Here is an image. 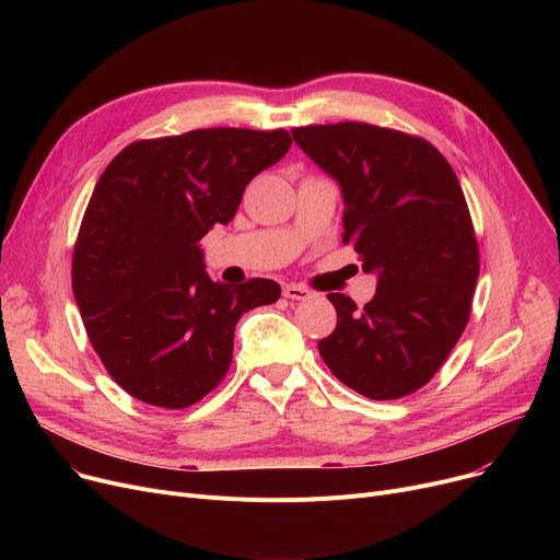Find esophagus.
<instances>
[{
    "instance_id": "esophagus-1",
    "label": "esophagus",
    "mask_w": 560,
    "mask_h": 560,
    "mask_svg": "<svg viewBox=\"0 0 560 560\" xmlns=\"http://www.w3.org/2000/svg\"><path fill=\"white\" fill-rule=\"evenodd\" d=\"M283 298L290 302H302V300L311 298V290L304 285H298V283H288V285H283Z\"/></svg>"
}]
</instances>
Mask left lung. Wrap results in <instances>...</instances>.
<instances>
[{"instance_id": "1", "label": "left lung", "mask_w": 560, "mask_h": 560, "mask_svg": "<svg viewBox=\"0 0 560 560\" xmlns=\"http://www.w3.org/2000/svg\"><path fill=\"white\" fill-rule=\"evenodd\" d=\"M342 188V243L376 295L363 308L331 292L338 325L317 342L327 368L368 399H399L443 368L463 336L479 279V243L458 176L435 147L365 122L290 131Z\"/></svg>"}]
</instances>
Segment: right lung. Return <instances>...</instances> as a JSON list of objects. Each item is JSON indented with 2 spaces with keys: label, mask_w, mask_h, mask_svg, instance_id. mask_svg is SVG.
I'll return each instance as SVG.
<instances>
[{
  "label": "right lung",
  "mask_w": 560,
  "mask_h": 560,
  "mask_svg": "<svg viewBox=\"0 0 560 560\" xmlns=\"http://www.w3.org/2000/svg\"><path fill=\"white\" fill-rule=\"evenodd\" d=\"M285 129H195L136 140L100 176L72 252L83 327L117 386L188 408L224 378L243 313L281 285L218 283L199 241L238 211L247 184L290 150Z\"/></svg>",
  "instance_id": "right-lung-1"
}]
</instances>
